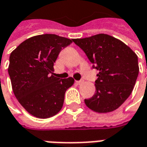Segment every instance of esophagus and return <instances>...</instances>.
Wrapping results in <instances>:
<instances>
[{
  "label": "esophagus",
  "mask_w": 147,
  "mask_h": 147,
  "mask_svg": "<svg viewBox=\"0 0 147 147\" xmlns=\"http://www.w3.org/2000/svg\"><path fill=\"white\" fill-rule=\"evenodd\" d=\"M76 83L77 84H81V83H83V80H80V81H76Z\"/></svg>",
  "instance_id": "1"
}]
</instances>
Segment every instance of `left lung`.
Returning <instances> with one entry per match:
<instances>
[{"label":"left lung","mask_w":147,"mask_h":147,"mask_svg":"<svg viewBox=\"0 0 147 147\" xmlns=\"http://www.w3.org/2000/svg\"><path fill=\"white\" fill-rule=\"evenodd\" d=\"M72 41L98 71L95 94L85 99L91 110L105 113L116 110L131 94L139 75L138 57L123 42L105 34Z\"/></svg>","instance_id":"left-lung-1"}]
</instances>
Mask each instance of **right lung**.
<instances>
[{
	"mask_svg": "<svg viewBox=\"0 0 147 147\" xmlns=\"http://www.w3.org/2000/svg\"><path fill=\"white\" fill-rule=\"evenodd\" d=\"M72 39L45 34L25 40L11 52L8 74L18 102L32 116L49 118L58 113L74 79L53 76V65Z\"/></svg>",
	"mask_w": 147,
	"mask_h": 147,
	"instance_id": "right-lung-1",
	"label": "right lung"
}]
</instances>
